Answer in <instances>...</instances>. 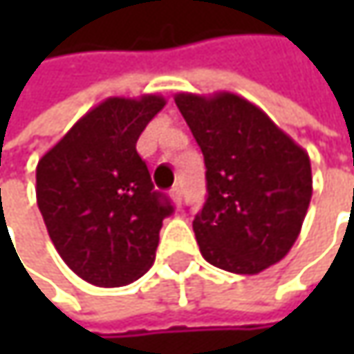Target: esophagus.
<instances>
[{"instance_id": "34e87169", "label": "esophagus", "mask_w": 354, "mask_h": 354, "mask_svg": "<svg viewBox=\"0 0 354 354\" xmlns=\"http://www.w3.org/2000/svg\"><path fill=\"white\" fill-rule=\"evenodd\" d=\"M170 196H172L176 209H180V207H182V190H180V186H174V188L170 190Z\"/></svg>"}]
</instances>
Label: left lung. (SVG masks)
<instances>
[{"mask_svg":"<svg viewBox=\"0 0 354 354\" xmlns=\"http://www.w3.org/2000/svg\"><path fill=\"white\" fill-rule=\"evenodd\" d=\"M207 168V203L192 221L203 258L258 274L295 244L310 201V156L260 108L232 92L174 96Z\"/></svg>","mask_w":354,"mask_h":354,"instance_id":"left-lung-1","label":"left lung"}]
</instances>
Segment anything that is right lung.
I'll list each match as a JSON object with an SVG mask.
<instances>
[{
	"mask_svg": "<svg viewBox=\"0 0 354 354\" xmlns=\"http://www.w3.org/2000/svg\"><path fill=\"white\" fill-rule=\"evenodd\" d=\"M166 106L156 94L106 98L86 112L36 166V203L65 264L96 287H122L156 258L174 211L153 190L137 139Z\"/></svg>",
	"mask_w": 354,
	"mask_h": 354,
	"instance_id": "1",
	"label": "right lung"
}]
</instances>
